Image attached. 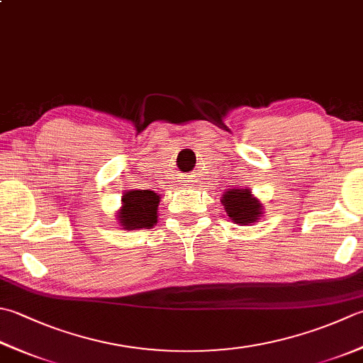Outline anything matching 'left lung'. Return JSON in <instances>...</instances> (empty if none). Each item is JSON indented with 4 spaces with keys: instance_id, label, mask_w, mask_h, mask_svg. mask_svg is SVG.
Here are the masks:
<instances>
[{
    "instance_id": "8db88e82",
    "label": "left lung",
    "mask_w": 363,
    "mask_h": 363,
    "mask_svg": "<svg viewBox=\"0 0 363 363\" xmlns=\"http://www.w3.org/2000/svg\"><path fill=\"white\" fill-rule=\"evenodd\" d=\"M220 203L223 204L230 220L240 226H248L258 222L264 214V211H262L264 206L247 187H233L223 191V195L220 196Z\"/></svg>"
}]
</instances>
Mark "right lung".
<instances>
[{
	"label": "right lung",
	"instance_id": "right-lung-1",
	"mask_svg": "<svg viewBox=\"0 0 363 363\" xmlns=\"http://www.w3.org/2000/svg\"><path fill=\"white\" fill-rule=\"evenodd\" d=\"M160 195L152 190H127L121 198L116 220L123 230L152 228L157 223Z\"/></svg>",
	"mask_w": 363,
	"mask_h": 363
}]
</instances>
